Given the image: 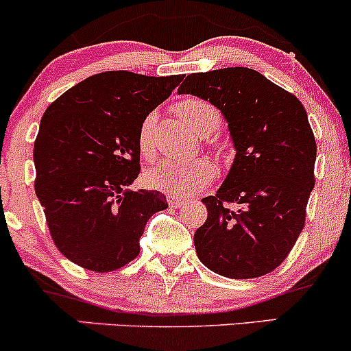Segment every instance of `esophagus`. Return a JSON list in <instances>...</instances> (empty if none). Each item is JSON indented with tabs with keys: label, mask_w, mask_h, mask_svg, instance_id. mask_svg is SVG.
Listing matches in <instances>:
<instances>
[{
	"label": "esophagus",
	"mask_w": 351,
	"mask_h": 351,
	"mask_svg": "<svg viewBox=\"0 0 351 351\" xmlns=\"http://www.w3.org/2000/svg\"><path fill=\"white\" fill-rule=\"evenodd\" d=\"M168 205L171 208H180L183 205V199L178 196H168Z\"/></svg>",
	"instance_id": "esophagus-1"
}]
</instances>
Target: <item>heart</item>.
Returning <instances> with one entry per match:
<instances>
[{
	"label": "heart",
	"instance_id": "heart-1",
	"mask_svg": "<svg viewBox=\"0 0 351 351\" xmlns=\"http://www.w3.org/2000/svg\"><path fill=\"white\" fill-rule=\"evenodd\" d=\"M176 114L190 126L193 132L202 136L217 132L221 125V117L218 110L210 103L199 98H184L175 106ZM155 113H148L141 121L138 130V149L145 158H152L155 152L153 145V128H155ZM208 146L217 155L223 153L221 141L213 138ZM215 167L205 158L193 160H163L146 173V182L155 190L175 196L198 195L213 182Z\"/></svg>",
	"mask_w": 351,
	"mask_h": 351
}]
</instances>
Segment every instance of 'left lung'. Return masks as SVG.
I'll return each instance as SVG.
<instances>
[{
    "mask_svg": "<svg viewBox=\"0 0 351 351\" xmlns=\"http://www.w3.org/2000/svg\"><path fill=\"white\" fill-rule=\"evenodd\" d=\"M180 95L206 99L228 121L237 156L215 196L202 202L199 261L226 278H258L291 252L315 186L317 141L302 101L250 68L191 73Z\"/></svg>",
    "mask_w": 351,
    "mask_h": 351,
    "instance_id": "obj_1",
    "label": "left lung"
}]
</instances>
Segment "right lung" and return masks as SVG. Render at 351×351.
<instances>
[{
	"instance_id": "obj_1",
	"label": "right lung",
	"mask_w": 351,
	"mask_h": 351,
	"mask_svg": "<svg viewBox=\"0 0 351 351\" xmlns=\"http://www.w3.org/2000/svg\"><path fill=\"white\" fill-rule=\"evenodd\" d=\"M183 75L105 71L56 98L34 141V191L56 248L78 267L108 273L140 255L163 193L132 191L140 175L138 130Z\"/></svg>"
}]
</instances>
